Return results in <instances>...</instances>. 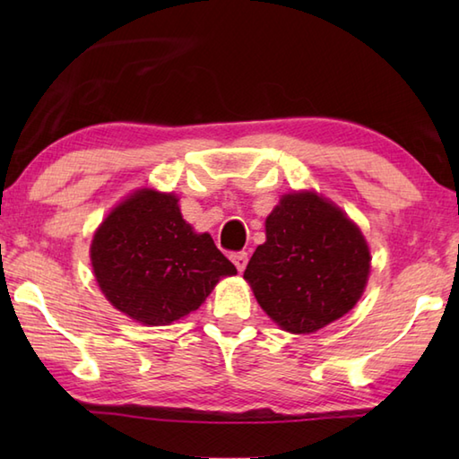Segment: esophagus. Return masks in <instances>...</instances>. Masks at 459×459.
I'll use <instances>...</instances> for the list:
<instances>
[{
  "instance_id": "esophagus-1",
  "label": "esophagus",
  "mask_w": 459,
  "mask_h": 459,
  "mask_svg": "<svg viewBox=\"0 0 459 459\" xmlns=\"http://www.w3.org/2000/svg\"><path fill=\"white\" fill-rule=\"evenodd\" d=\"M232 264L237 266L238 272H245L247 264H248V252H235V255H230Z\"/></svg>"
}]
</instances>
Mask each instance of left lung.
I'll return each instance as SVG.
<instances>
[{"label":"left lung","mask_w":459,"mask_h":459,"mask_svg":"<svg viewBox=\"0 0 459 459\" xmlns=\"http://www.w3.org/2000/svg\"><path fill=\"white\" fill-rule=\"evenodd\" d=\"M363 232L314 191L281 195L266 219V242L245 270L260 307L290 333H314L355 307L367 286Z\"/></svg>","instance_id":"8db88e82"}]
</instances>
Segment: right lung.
<instances>
[{"label": "right lung", "mask_w": 459, "mask_h": 459, "mask_svg": "<svg viewBox=\"0 0 459 459\" xmlns=\"http://www.w3.org/2000/svg\"><path fill=\"white\" fill-rule=\"evenodd\" d=\"M173 193L138 189L102 221L91 245L94 278L122 314L169 325L199 309L237 268L209 232H195Z\"/></svg>", "instance_id": "right-lung-1"}]
</instances>
